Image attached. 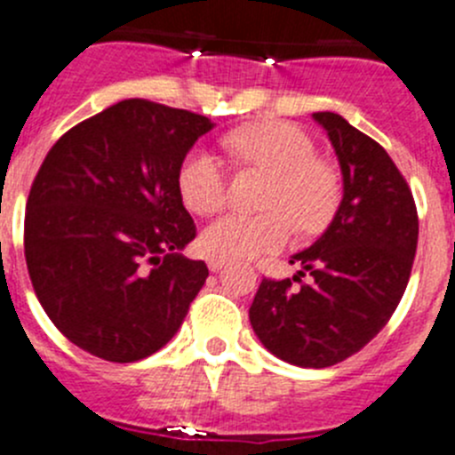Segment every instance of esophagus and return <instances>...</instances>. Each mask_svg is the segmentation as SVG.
Instances as JSON below:
<instances>
[{
	"instance_id": "esophagus-1",
	"label": "esophagus",
	"mask_w": 455,
	"mask_h": 455,
	"mask_svg": "<svg viewBox=\"0 0 455 455\" xmlns=\"http://www.w3.org/2000/svg\"><path fill=\"white\" fill-rule=\"evenodd\" d=\"M206 263H208V269L211 272H220V269L227 265V258H220V256H208L206 258Z\"/></svg>"
}]
</instances>
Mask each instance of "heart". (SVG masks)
<instances>
[{
	"instance_id": "b5f03b06",
	"label": "heart",
	"mask_w": 455,
	"mask_h": 455,
	"mask_svg": "<svg viewBox=\"0 0 455 455\" xmlns=\"http://www.w3.org/2000/svg\"><path fill=\"white\" fill-rule=\"evenodd\" d=\"M231 156L274 174L265 197L269 211L224 212L202 233L208 253L220 258H253L276 251L299 231L313 233L335 212L339 181L333 167L317 158V147L304 129L290 122H263L224 138ZM183 204L197 215H211L227 202V167L204 147L183 156L177 174Z\"/></svg>"
}]
</instances>
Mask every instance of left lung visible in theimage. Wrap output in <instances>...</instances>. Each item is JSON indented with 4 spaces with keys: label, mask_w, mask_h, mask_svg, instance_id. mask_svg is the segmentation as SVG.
<instances>
[{
    "label": "left lung",
    "mask_w": 455,
    "mask_h": 455,
    "mask_svg": "<svg viewBox=\"0 0 455 455\" xmlns=\"http://www.w3.org/2000/svg\"><path fill=\"white\" fill-rule=\"evenodd\" d=\"M342 170L345 195L322 237L290 263L292 280L263 278L249 322L265 349L299 367H331L387 324L415 260L417 208L387 151L338 113H313ZM308 284L300 283L305 272Z\"/></svg>",
    "instance_id": "8db88e82"
}]
</instances>
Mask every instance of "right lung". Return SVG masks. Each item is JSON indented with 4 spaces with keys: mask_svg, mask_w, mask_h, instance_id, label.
I'll return each instance as SVG.
<instances>
[{
    "mask_svg": "<svg viewBox=\"0 0 455 455\" xmlns=\"http://www.w3.org/2000/svg\"><path fill=\"white\" fill-rule=\"evenodd\" d=\"M208 117L124 100L59 138L28 192L24 258L36 297L79 349L133 363L165 347L206 283L181 253L197 228L179 165Z\"/></svg>",
    "mask_w": 455,
    "mask_h": 455,
    "instance_id": "add662e5",
    "label": "right lung"
}]
</instances>
